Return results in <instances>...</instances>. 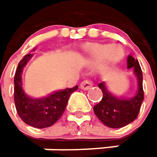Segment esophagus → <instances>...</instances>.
<instances>
[{"label": "esophagus", "instance_id": "34e87169", "mask_svg": "<svg viewBox=\"0 0 157 157\" xmlns=\"http://www.w3.org/2000/svg\"><path fill=\"white\" fill-rule=\"evenodd\" d=\"M81 89H83V90H88L92 86H93V83H92V82H90L89 80H85L83 82H82V83H81Z\"/></svg>", "mask_w": 157, "mask_h": 157}]
</instances>
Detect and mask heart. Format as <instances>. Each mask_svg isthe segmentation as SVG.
Returning <instances> with one entry per match:
<instances>
[{
	"instance_id": "obj_1",
	"label": "heart",
	"mask_w": 157,
	"mask_h": 157,
	"mask_svg": "<svg viewBox=\"0 0 157 157\" xmlns=\"http://www.w3.org/2000/svg\"><path fill=\"white\" fill-rule=\"evenodd\" d=\"M79 52L85 62H92L94 71L101 68H114L124 56V51L118 44L109 45L88 42L80 47Z\"/></svg>"
}]
</instances>
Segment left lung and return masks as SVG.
<instances>
[{
	"instance_id": "1",
	"label": "left lung",
	"mask_w": 157,
	"mask_h": 157,
	"mask_svg": "<svg viewBox=\"0 0 157 157\" xmlns=\"http://www.w3.org/2000/svg\"><path fill=\"white\" fill-rule=\"evenodd\" d=\"M127 68H134V75L137 79V91L132 97L116 96L108 90L104 82L98 85L102 91V99L94 107V112L107 127L117 128L129 124L137 117L143 103V72L139 62L131 55L128 56Z\"/></svg>"
}]
</instances>
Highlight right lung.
Segmentation results:
<instances>
[{
  "instance_id": "right-lung-1",
  "label": "right lung",
  "mask_w": 157,
  "mask_h": 157,
  "mask_svg": "<svg viewBox=\"0 0 157 157\" xmlns=\"http://www.w3.org/2000/svg\"><path fill=\"white\" fill-rule=\"evenodd\" d=\"M33 51H35V48ZM33 55H26L18 63L14 78V104L18 116L25 123L34 128H43L50 127L61 118L69 96L78 89V86L55 91L48 96L40 98L28 95L22 87V73Z\"/></svg>"
}]
</instances>
